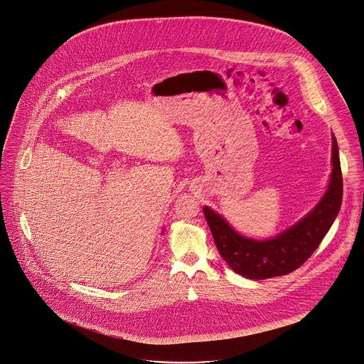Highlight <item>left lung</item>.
<instances>
[{
    "instance_id": "8db88e82",
    "label": "left lung",
    "mask_w": 364,
    "mask_h": 364,
    "mask_svg": "<svg viewBox=\"0 0 364 364\" xmlns=\"http://www.w3.org/2000/svg\"><path fill=\"white\" fill-rule=\"evenodd\" d=\"M332 166L331 183L321 203L298 224L272 240L257 241L242 237L221 215L203 207L215 247L234 272L248 279H268L291 274L311 258L331 230L342 205L343 178L335 136Z\"/></svg>"
}]
</instances>
